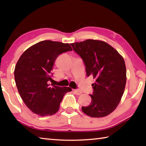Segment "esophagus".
Segmentation results:
<instances>
[{
  "label": "esophagus",
  "instance_id": "obj_1",
  "mask_svg": "<svg viewBox=\"0 0 146 146\" xmlns=\"http://www.w3.org/2000/svg\"><path fill=\"white\" fill-rule=\"evenodd\" d=\"M73 91L75 93V94H76V95H80L82 93V91L79 90H74Z\"/></svg>",
  "mask_w": 146,
  "mask_h": 146
}]
</instances>
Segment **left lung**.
Masks as SVG:
<instances>
[{"label": "left lung", "instance_id": "1", "mask_svg": "<svg viewBox=\"0 0 146 146\" xmlns=\"http://www.w3.org/2000/svg\"><path fill=\"white\" fill-rule=\"evenodd\" d=\"M83 59L87 75H92L91 103L82 106V111L91 117L108 116L120 103L126 84V68L122 56L106 42L88 39L71 44Z\"/></svg>", "mask_w": 146, "mask_h": 146}]
</instances>
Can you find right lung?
I'll list each match as a JSON object with an SVG mask.
<instances>
[{"label":"right lung","mask_w":146,"mask_h":146,"mask_svg":"<svg viewBox=\"0 0 146 146\" xmlns=\"http://www.w3.org/2000/svg\"><path fill=\"white\" fill-rule=\"evenodd\" d=\"M72 51L70 44L43 40L22 54L14 70L20 96L32 112L40 117L55 114L64 95L71 88L50 86L51 72L60 53Z\"/></svg>","instance_id":"add662e5"}]
</instances>
